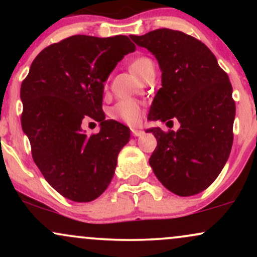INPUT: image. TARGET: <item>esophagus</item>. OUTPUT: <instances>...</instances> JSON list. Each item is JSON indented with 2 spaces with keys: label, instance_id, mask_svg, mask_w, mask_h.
<instances>
[{
  "label": "esophagus",
  "instance_id": "1",
  "mask_svg": "<svg viewBox=\"0 0 257 257\" xmlns=\"http://www.w3.org/2000/svg\"><path fill=\"white\" fill-rule=\"evenodd\" d=\"M132 134L134 135V137H141V135L144 134V132L141 131V129H138V128H133V129H132Z\"/></svg>",
  "mask_w": 257,
  "mask_h": 257
}]
</instances>
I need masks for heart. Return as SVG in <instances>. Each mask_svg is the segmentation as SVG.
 I'll list each match as a JSON object with an SVG mask.
<instances>
[{"mask_svg":"<svg viewBox=\"0 0 257 257\" xmlns=\"http://www.w3.org/2000/svg\"><path fill=\"white\" fill-rule=\"evenodd\" d=\"M153 64L149 58L139 57L131 63V71L141 78L150 67H152ZM144 108L143 106L137 100L133 99H123L117 102L116 105L110 110V114L112 118H116L125 122L126 124L135 125L140 122L143 118Z\"/></svg>","mask_w":257,"mask_h":257,"instance_id":"b5f03b06","label":"heart"}]
</instances>
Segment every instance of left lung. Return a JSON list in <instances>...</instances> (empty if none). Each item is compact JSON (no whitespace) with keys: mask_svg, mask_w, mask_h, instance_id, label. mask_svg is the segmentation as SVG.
<instances>
[{"mask_svg":"<svg viewBox=\"0 0 257 257\" xmlns=\"http://www.w3.org/2000/svg\"><path fill=\"white\" fill-rule=\"evenodd\" d=\"M131 38L155 55L162 71L147 118L180 123L178 132L147 129L157 139L150 166L170 192H202L231 153L235 102L228 76L204 43L181 31L158 29Z\"/></svg>","mask_w":257,"mask_h":257,"instance_id":"1","label":"left lung"}]
</instances>
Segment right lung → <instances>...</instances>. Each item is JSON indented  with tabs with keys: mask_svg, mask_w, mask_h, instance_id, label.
Instances as JSON below:
<instances>
[{
	"mask_svg": "<svg viewBox=\"0 0 257 257\" xmlns=\"http://www.w3.org/2000/svg\"><path fill=\"white\" fill-rule=\"evenodd\" d=\"M135 51L126 36L75 35L35 58L23 81L22 128L34 162L65 198L91 202L113 178L117 157L131 129L102 111L104 82L118 61ZM100 123L98 135L81 131L84 120Z\"/></svg>",
	"mask_w": 257,
	"mask_h": 257,
	"instance_id": "1",
	"label": "right lung"
}]
</instances>
